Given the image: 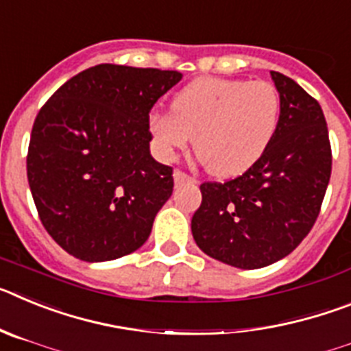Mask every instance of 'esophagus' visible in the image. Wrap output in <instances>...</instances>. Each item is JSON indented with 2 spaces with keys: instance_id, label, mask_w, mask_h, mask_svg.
I'll list each match as a JSON object with an SVG mask.
<instances>
[{
  "instance_id": "esophagus-1",
  "label": "esophagus",
  "mask_w": 351,
  "mask_h": 351,
  "mask_svg": "<svg viewBox=\"0 0 351 351\" xmlns=\"http://www.w3.org/2000/svg\"><path fill=\"white\" fill-rule=\"evenodd\" d=\"M173 182L176 184H184V182H197V179L191 178V176H188L186 172H182V170H173Z\"/></svg>"
}]
</instances>
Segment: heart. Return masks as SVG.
I'll return each mask as SVG.
<instances>
[{"instance_id":"1","label":"heart","mask_w":351,"mask_h":351,"mask_svg":"<svg viewBox=\"0 0 351 351\" xmlns=\"http://www.w3.org/2000/svg\"><path fill=\"white\" fill-rule=\"evenodd\" d=\"M280 114V95L271 82L206 77L173 96L172 114L149 117V132L163 156L184 149L193 137L207 172L230 178L267 151Z\"/></svg>"}]
</instances>
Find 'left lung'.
Instances as JSON below:
<instances>
[{
	"label": "left lung",
	"mask_w": 351,
	"mask_h": 351,
	"mask_svg": "<svg viewBox=\"0 0 351 351\" xmlns=\"http://www.w3.org/2000/svg\"><path fill=\"white\" fill-rule=\"evenodd\" d=\"M281 114L267 151L239 178L200 184L197 246L232 267L260 269L309 234L327 191L332 151L324 110L295 80L271 71Z\"/></svg>",
	"instance_id": "left-lung-1"
}]
</instances>
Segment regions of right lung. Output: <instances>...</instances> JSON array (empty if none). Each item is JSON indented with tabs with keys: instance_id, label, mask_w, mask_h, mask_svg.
Instances as JSON below:
<instances>
[{
	"instance_id": "right-lung-1",
	"label": "right lung",
	"mask_w": 351,
	"mask_h": 351,
	"mask_svg": "<svg viewBox=\"0 0 351 351\" xmlns=\"http://www.w3.org/2000/svg\"><path fill=\"white\" fill-rule=\"evenodd\" d=\"M182 73L96 64L40 108L27 182L40 221L66 253L107 262L147 241L172 195V167L149 153V112Z\"/></svg>"
}]
</instances>
